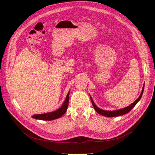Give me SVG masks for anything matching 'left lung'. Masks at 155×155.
Instances as JSON below:
<instances>
[{
  "mask_svg": "<svg viewBox=\"0 0 155 155\" xmlns=\"http://www.w3.org/2000/svg\"><path fill=\"white\" fill-rule=\"evenodd\" d=\"M143 89H144V85L143 86V88H142V92L141 94H140V96L138 97V99L137 100H135L133 104H131L130 105H129L128 107H125V108H123V109H118V110H103V109H100L99 107H97L96 104H94V102L92 98L91 97V96H90L91 97V101H92V105L94 107V108L95 110L97 112L98 114H100L102 116H106V117H116V116H121V115H124V114H125L127 113H128V112L129 111H130V110H132L133 108L137 105V103L140 100V99H141V97L142 96V94H143Z\"/></svg>",
  "mask_w": 155,
  "mask_h": 155,
  "instance_id": "1",
  "label": "left lung"
}]
</instances>
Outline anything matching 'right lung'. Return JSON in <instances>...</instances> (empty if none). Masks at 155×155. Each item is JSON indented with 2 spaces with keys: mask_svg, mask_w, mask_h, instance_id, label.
Masks as SVG:
<instances>
[{
  "mask_svg": "<svg viewBox=\"0 0 155 155\" xmlns=\"http://www.w3.org/2000/svg\"><path fill=\"white\" fill-rule=\"evenodd\" d=\"M69 93H70V91L68 92L66 98H65V100L63 102V105L60 108H59L58 110L53 112H46V113H44V114H34L31 117L33 118L36 119V120H46V121L47 120L51 121V120H54L55 119L59 118L60 117H61L63 114H64V113L66 112L67 110L68 105V101H69Z\"/></svg>",
  "mask_w": 155,
  "mask_h": 155,
  "instance_id": "right-lung-1",
  "label": "right lung"
}]
</instances>
